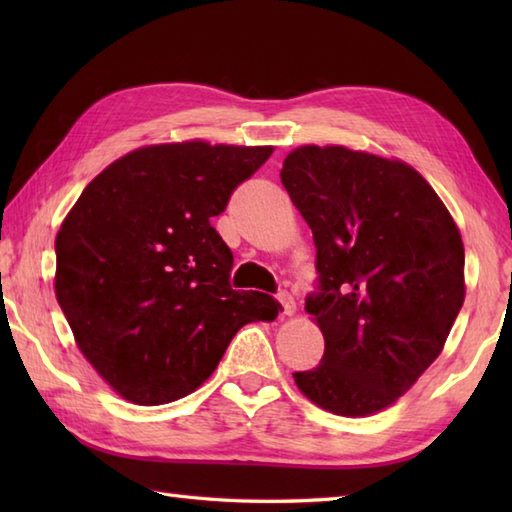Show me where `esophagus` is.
Returning <instances> with one entry per match:
<instances>
[{"label":"esophagus","mask_w":512,"mask_h":512,"mask_svg":"<svg viewBox=\"0 0 512 512\" xmlns=\"http://www.w3.org/2000/svg\"><path fill=\"white\" fill-rule=\"evenodd\" d=\"M279 303H281V314H286V317H292V314L297 312L295 299H292L290 292H279Z\"/></svg>","instance_id":"34e87169"}]
</instances>
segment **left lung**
<instances>
[{
    "instance_id": "obj_1",
    "label": "left lung",
    "mask_w": 512,
    "mask_h": 512,
    "mask_svg": "<svg viewBox=\"0 0 512 512\" xmlns=\"http://www.w3.org/2000/svg\"><path fill=\"white\" fill-rule=\"evenodd\" d=\"M317 246L306 312L325 341L299 391L336 416H372L440 356L464 303L460 228L411 165L343 145L292 149L281 169Z\"/></svg>"
}]
</instances>
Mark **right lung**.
Instances as JSON below:
<instances>
[{
    "instance_id": "obj_1",
    "label": "right lung",
    "mask_w": 512,
    "mask_h": 512,
    "mask_svg": "<svg viewBox=\"0 0 512 512\" xmlns=\"http://www.w3.org/2000/svg\"><path fill=\"white\" fill-rule=\"evenodd\" d=\"M275 147L147 145L105 167L57 233L54 295L76 347L134 405L198 389L237 330L279 301L228 284L233 253L211 226Z\"/></svg>"
}]
</instances>
